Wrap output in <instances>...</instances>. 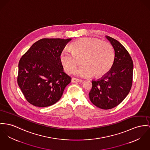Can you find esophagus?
<instances>
[{"mask_svg":"<svg viewBox=\"0 0 150 150\" xmlns=\"http://www.w3.org/2000/svg\"><path fill=\"white\" fill-rule=\"evenodd\" d=\"M81 79H76V78H72L71 79V82L72 83H78V82H81Z\"/></svg>","mask_w":150,"mask_h":150,"instance_id":"1","label":"esophagus"}]
</instances>
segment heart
<instances>
[{"label":"heart","instance_id":"heart-1","mask_svg":"<svg viewBox=\"0 0 150 150\" xmlns=\"http://www.w3.org/2000/svg\"><path fill=\"white\" fill-rule=\"evenodd\" d=\"M69 49L61 51L60 64L67 73H72L79 63L78 58L82 57L81 62L83 66L76 69L75 74L83 78L94 75L96 78L103 76L111 70L115 62L112 46L98 39H79L71 43Z\"/></svg>","mask_w":150,"mask_h":150}]
</instances>
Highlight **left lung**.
<instances>
[{
  "instance_id": "1",
  "label": "left lung",
  "mask_w": 150,
  "mask_h": 150,
  "mask_svg": "<svg viewBox=\"0 0 150 150\" xmlns=\"http://www.w3.org/2000/svg\"><path fill=\"white\" fill-rule=\"evenodd\" d=\"M113 47L115 58L111 70L100 79L92 81L89 92L91 102L95 106L111 109L120 103L129 92L133 76V62L127 50L115 39L105 36Z\"/></svg>"
}]
</instances>
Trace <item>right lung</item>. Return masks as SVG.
<instances>
[{
  "mask_svg": "<svg viewBox=\"0 0 150 150\" xmlns=\"http://www.w3.org/2000/svg\"><path fill=\"white\" fill-rule=\"evenodd\" d=\"M71 39H42L21 58L18 84L26 100L45 107L61 98L71 77L63 71L59 54Z\"/></svg>",
  "mask_w": 150,
  "mask_h": 150,
  "instance_id": "add662e5",
  "label": "right lung"
}]
</instances>
